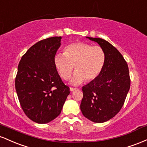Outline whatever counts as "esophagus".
<instances>
[{
    "mask_svg": "<svg viewBox=\"0 0 147 147\" xmlns=\"http://www.w3.org/2000/svg\"><path fill=\"white\" fill-rule=\"evenodd\" d=\"M77 88H72V87L70 88V91H74V90H77Z\"/></svg>",
    "mask_w": 147,
    "mask_h": 147,
    "instance_id": "1",
    "label": "esophagus"
}]
</instances>
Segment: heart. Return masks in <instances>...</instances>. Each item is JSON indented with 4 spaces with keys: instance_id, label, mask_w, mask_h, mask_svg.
<instances>
[{
    "instance_id": "heart-1",
    "label": "heart",
    "mask_w": 147,
    "mask_h": 147,
    "mask_svg": "<svg viewBox=\"0 0 147 147\" xmlns=\"http://www.w3.org/2000/svg\"><path fill=\"white\" fill-rule=\"evenodd\" d=\"M106 52L102 47L78 42L70 43L63 49V54H57L54 63L62 79L67 80L74 70L71 80L73 85L84 81L90 82L99 77L106 63Z\"/></svg>"
}]
</instances>
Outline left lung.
Wrapping results in <instances>:
<instances>
[{
    "label": "left lung",
    "mask_w": 147,
    "mask_h": 147,
    "mask_svg": "<svg viewBox=\"0 0 147 147\" xmlns=\"http://www.w3.org/2000/svg\"><path fill=\"white\" fill-rule=\"evenodd\" d=\"M97 42L106 52V63L97 78L82 87V114L93 122L102 123L115 116L124 105L131 85L129 67L121 53L100 38Z\"/></svg>",
    "instance_id": "1"
}]
</instances>
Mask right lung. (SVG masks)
Instances as JSON below:
<instances>
[{"mask_svg":"<svg viewBox=\"0 0 147 147\" xmlns=\"http://www.w3.org/2000/svg\"><path fill=\"white\" fill-rule=\"evenodd\" d=\"M61 39L54 36L37 42L23 55L18 65L15 87L18 100L27 117L38 124L58 117L70 93L54 63Z\"/></svg>","mask_w":147,"mask_h":147,"instance_id":"1","label":"right lung"}]
</instances>
